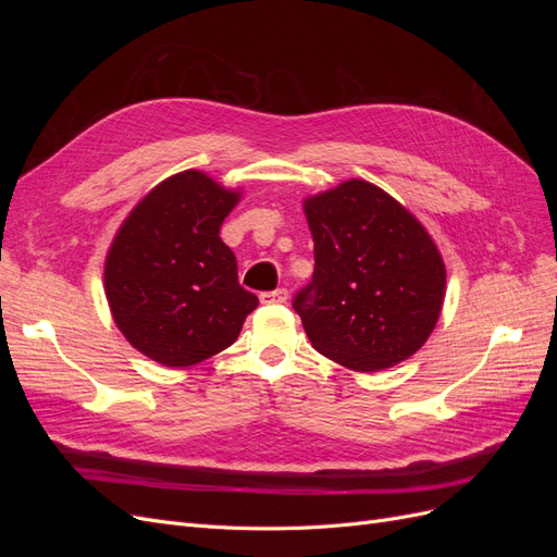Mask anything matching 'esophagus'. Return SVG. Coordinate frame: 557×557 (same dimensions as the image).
Instances as JSON below:
<instances>
[{
  "instance_id": "obj_1",
  "label": "esophagus",
  "mask_w": 557,
  "mask_h": 557,
  "mask_svg": "<svg viewBox=\"0 0 557 557\" xmlns=\"http://www.w3.org/2000/svg\"><path fill=\"white\" fill-rule=\"evenodd\" d=\"M260 299H262V305H283V301L288 299V290H285V288L269 290V293H262Z\"/></svg>"
}]
</instances>
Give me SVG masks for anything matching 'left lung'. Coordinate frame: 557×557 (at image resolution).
I'll use <instances>...</instances> for the list:
<instances>
[{"label":"left lung","mask_w":557,"mask_h":557,"mask_svg":"<svg viewBox=\"0 0 557 557\" xmlns=\"http://www.w3.org/2000/svg\"><path fill=\"white\" fill-rule=\"evenodd\" d=\"M313 276L293 297L313 348L356 372H379L428 342L446 269L430 234L399 201L346 181L305 201Z\"/></svg>","instance_id":"8db88e82"}]
</instances>
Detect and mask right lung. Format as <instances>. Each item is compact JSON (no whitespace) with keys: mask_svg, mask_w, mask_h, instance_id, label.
Instances as JSON below:
<instances>
[{"mask_svg":"<svg viewBox=\"0 0 557 557\" xmlns=\"http://www.w3.org/2000/svg\"><path fill=\"white\" fill-rule=\"evenodd\" d=\"M239 195L201 172L162 181L111 244L104 283L115 325L144 356L190 367L237 342L258 297L244 290L221 225Z\"/></svg>","mask_w":557,"mask_h":557,"instance_id":"1","label":"right lung"}]
</instances>
